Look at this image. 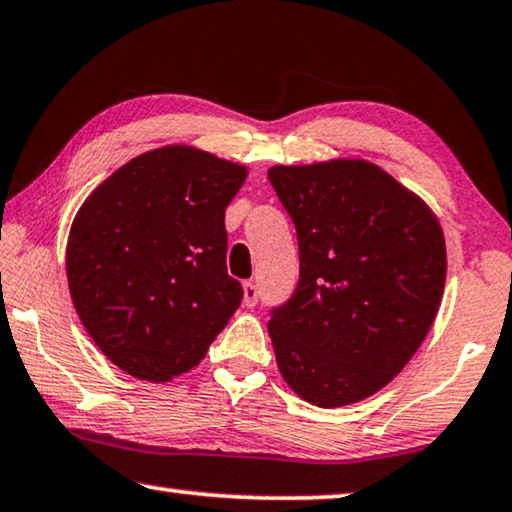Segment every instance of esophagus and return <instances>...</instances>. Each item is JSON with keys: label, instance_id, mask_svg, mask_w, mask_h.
Instances as JSON below:
<instances>
[{"label": "esophagus", "instance_id": "esophagus-1", "mask_svg": "<svg viewBox=\"0 0 512 512\" xmlns=\"http://www.w3.org/2000/svg\"><path fill=\"white\" fill-rule=\"evenodd\" d=\"M257 297H259L257 285L253 283V280H246V283H243V304H246L248 308H253L257 304Z\"/></svg>", "mask_w": 512, "mask_h": 512}]
</instances>
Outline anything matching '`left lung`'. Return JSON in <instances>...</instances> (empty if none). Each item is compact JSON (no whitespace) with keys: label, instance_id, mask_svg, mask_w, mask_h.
Listing matches in <instances>:
<instances>
[{"label":"left lung","instance_id":"left-lung-1","mask_svg":"<svg viewBox=\"0 0 512 512\" xmlns=\"http://www.w3.org/2000/svg\"><path fill=\"white\" fill-rule=\"evenodd\" d=\"M299 239V285L269 336L285 383L320 408L357 403L410 362L441 306L448 255L434 211L378 164H276Z\"/></svg>","mask_w":512,"mask_h":512}]
</instances>
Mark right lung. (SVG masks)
<instances>
[{
    "mask_svg": "<svg viewBox=\"0 0 512 512\" xmlns=\"http://www.w3.org/2000/svg\"><path fill=\"white\" fill-rule=\"evenodd\" d=\"M248 169L192 146L148 150L97 185L67 241L74 308L129 376L169 383L197 366L241 304L225 208Z\"/></svg>",
    "mask_w": 512,
    "mask_h": 512,
    "instance_id": "obj_1",
    "label": "right lung"
}]
</instances>
